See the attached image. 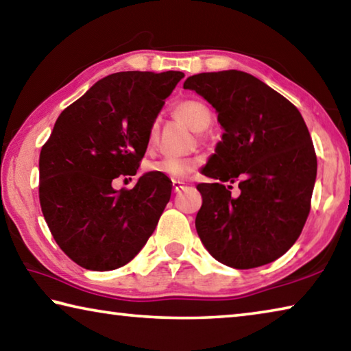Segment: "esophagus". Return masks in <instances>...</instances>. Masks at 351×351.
<instances>
[{"label": "esophagus", "mask_w": 351, "mask_h": 351, "mask_svg": "<svg viewBox=\"0 0 351 351\" xmlns=\"http://www.w3.org/2000/svg\"><path fill=\"white\" fill-rule=\"evenodd\" d=\"M184 189H186V186H182V182H180V181H173V192H175V193H180V192H182Z\"/></svg>", "instance_id": "esophagus-1"}]
</instances>
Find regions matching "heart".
Listing matches in <instances>:
<instances>
[{"mask_svg": "<svg viewBox=\"0 0 351 351\" xmlns=\"http://www.w3.org/2000/svg\"><path fill=\"white\" fill-rule=\"evenodd\" d=\"M175 116L189 125L193 132H204L210 127L213 121L212 110L204 102L197 99L182 100L173 108ZM158 139V123H153L150 132H148V144L153 145ZM198 161L193 158H176V156H167L150 164L152 171H158L164 176L170 178L173 181H182L197 169Z\"/></svg>", "mask_w": 351, "mask_h": 351, "instance_id": "1", "label": "heart"}]
</instances>
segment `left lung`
I'll return each mask as SVG.
<instances>
[{
    "instance_id": "1",
    "label": "left lung",
    "mask_w": 351,
    "mask_h": 351,
    "mask_svg": "<svg viewBox=\"0 0 351 351\" xmlns=\"http://www.w3.org/2000/svg\"><path fill=\"white\" fill-rule=\"evenodd\" d=\"M218 112L224 130L198 184L203 206L195 226L213 258L235 269L277 260L294 245L310 213L317 175L311 136L282 94L237 69L184 82ZM239 182L241 195L230 189Z\"/></svg>"
}]
</instances>
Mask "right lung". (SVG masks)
I'll return each mask as SVG.
<instances>
[{
	"label": "right lung",
	"instance_id": "right-lung-1",
	"mask_svg": "<svg viewBox=\"0 0 351 351\" xmlns=\"http://www.w3.org/2000/svg\"><path fill=\"white\" fill-rule=\"evenodd\" d=\"M180 71H127L104 77L58 116L40 153V204L52 237L77 265L111 271L141 251L167 206L170 180L142 175L133 189H112L133 176L148 132Z\"/></svg>",
	"mask_w": 351,
	"mask_h": 351
}]
</instances>
